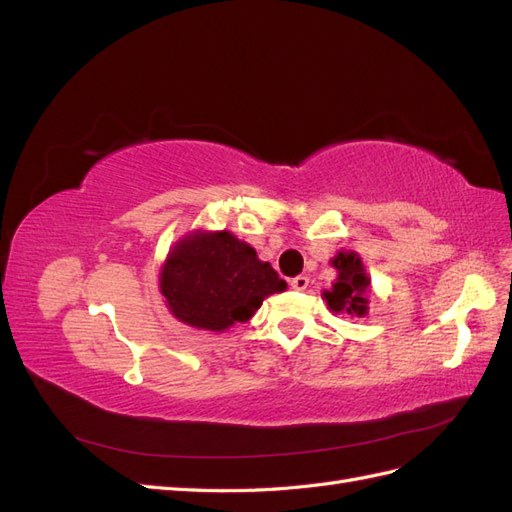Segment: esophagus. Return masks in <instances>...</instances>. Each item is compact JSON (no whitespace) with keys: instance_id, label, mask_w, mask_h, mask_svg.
<instances>
[{"instance_id":"obj_1","label":"esophagus","mask_w":512,"mask_h":512,"mask_svg":"<svg viewBox=\"0 0 512 512\" xmlns=\"http://www.w3.org/2000/svg\"><path fill=\"white\" fill-rule=\"evenodd\" d=\"M309 286V277L307 275H297V277H294V280H290V288L292 290H305Z\"/></svg>"}]
</instances>
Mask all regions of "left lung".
<instances>
[{"label": "left lung", "instance_id": "8db88e82", "mask_svg": "<svg viewBox=\"0 0 512 512\" xmlns=\"http://www.w3.org/2000/svg\"><path fill=\"white\" fill-rule=\"evenodd\" d=\"M331 265L337 271V277L331 290L322 292L333 314H348L350 318H365L369 312V292L371 277L365 271L361 256L354 250H339Z\"/></svg>", "mask_w": 512, "mask_h": 512}]
</instances>
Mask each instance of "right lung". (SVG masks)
<instances>
[{"mask_svg":"<svg viewBox=\"0 0 512 512\" xmlns=\"http://www.w3.org/2000/svg\"><path fill=\"white\" fill-rule=\"evenodd\" d=\"M286 282L230 230H192L168 252L160 292L168 312L198 331L224 333L247 322Z\"/></svg>","mask_w":512,"mask_h":512,"instance_id":"1","label":"right lung"}]
</instances>
